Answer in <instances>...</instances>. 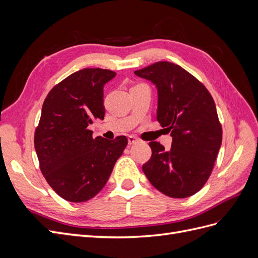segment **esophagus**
<instances>
[{
  "label": "esophagus",
  "mask_w": 258,
  "mask_h": 258,
  "mask_svg": "<svg viewBox=\"0 0 258 258\" xmlns=\"http://www.w3.org/2000/svg\"><path fill=\"white\" fill-rule=\"evenodd\" d=\"M137 142H138V139H137L135 136H129V137H128V143H129L130 145L135 144V143H137Z\"/></svg>",
  "instance_id": "1"
}]
</instances>
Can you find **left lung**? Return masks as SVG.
I'll return each instance as SVG.
<instances>
[{"label":"left lung","instance_id":"left-lung-1","mask_svg":"<svg viewBox=\"0 0 258 258\" xmlns=\"http://www.w3.org/2000/svg\"><path fill=\"white\" fill-rule=\"evenodd\" d=\"M135 74L156 85L157 120L172 137L169 151L159 142H150L152 156L143 172L166 196H192L207 183L222 145L214 100L196 77L168 61L156 62Z\"/></svg>","mask_w":258,"mask_h":258}]
</instances>
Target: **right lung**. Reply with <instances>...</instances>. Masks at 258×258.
I'll use <instances>...</instances> for the list:
<instances>
[{"instance_id": "right-lung-1", "label": "right lung", "mask_w": 258, "mask_h": 258, "mask_svg": "<svg viewBox=\"0 0 258 258\" xmlns=\"http://www.w3.org/2000/svg\"><path fill=\"white\" fill-rule=\"evenodd\" d=\"M115 75L99 68L81 70L54 86L44 101L34 147L44 177L64 200L95 197L128 144L124 136L93 139L88 129L104 118L103 86Z\"/></svg>"}]
</instances>
